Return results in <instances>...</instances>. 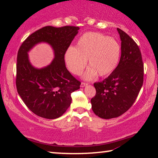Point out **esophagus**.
Segmentation results:
<instances>
[{"mask_svg":"<svg viewBox=\"0 0 158 158\" xmlns=\"http://www.w3.org/2000/svg\"><path fill=\"white\" fill-rule=\"evenodd\" d=\"M88 85L87 83H85V82H81V87H84V86H85V85Z\"/></svg>","mask_w":158,"mask_h":158,"instance_id":"esophagus-1","label":"esophagus"}]
</instances>
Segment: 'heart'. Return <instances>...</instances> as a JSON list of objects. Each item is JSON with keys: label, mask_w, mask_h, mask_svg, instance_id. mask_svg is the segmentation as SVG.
Listing matches in <instances>:
<instances>
[{"label": "heart", "mask_w": 158, "mask_h": 158, "mask_svg": "<svg viewBox=\"0 0 158 158\" xmlns=\"http://www.w3.org/2000/svg\"><path fill=\"white\" fill-rule=\"evenodd\" d=\"M121 53V45L116 40L98 32H88L79 37L75 48H68L65 61L72 73L79 75L89 59L90 68L84 77L91 80L98 74L106 77L113 73L118 64Z\"/></svg>", "instance_id": "heart-1"}]
</instances>
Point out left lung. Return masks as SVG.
<instances>
[{"label": "left lung", "instance_id": "8db88e82", "mask_svg": "<svg viewBox=\"0 0 158 158\" xmlns=\"http://www.w3.org/2000/svg\"><path fill=\"white\" fill-rule=\"evenodd\" d=\"M121 56L118 66L107 78L94 83L91 102L95 115L104 119L118 117L135 102L143 82V63L137 44L121 29Z\"/></svg>", "mask_w": 158, "mask_h": 158}]
</instances>
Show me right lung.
Here are the masks:
<instances>
[{
    "label": "right lung",
    "mask_w": 158,
    "mask_h": 158,
    "mask_svg": "<svg viewBox=\"0 0 158 158\" xmlns=\"http://www.w3.org/2000/svg\"><path fill=\"white\" fill-rule=\"evenodd\" d=\"M79 29L77 26H45L34 32L21 44L17 53L16 86L23 102L40 117L54 119L70 106L71 94L81 82L67 69L65 54ZM45 41L52 45L55 58L46 68L36 69L29 62L28 51Z\"/></svg>",
    "instance_id": "right-lung-1"
}]
</instances>
